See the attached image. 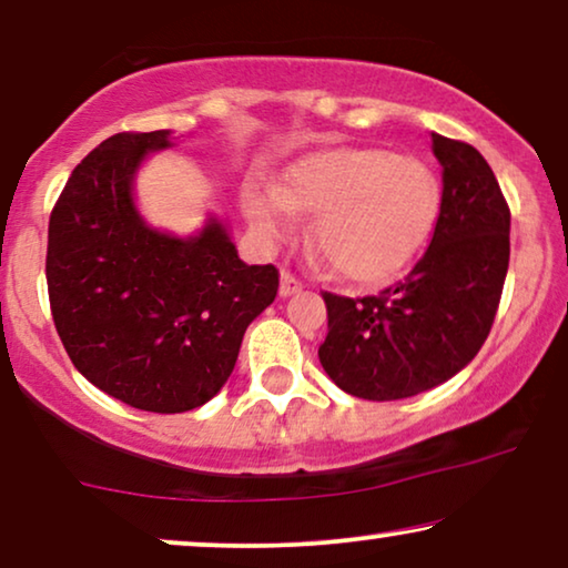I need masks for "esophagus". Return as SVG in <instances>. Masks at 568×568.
<instances>
[{"label":"esophagus","mask_w":568,"mask_h":568,"mask_svg":"<svg viewBox=\"0 0 568 568\" xmlns=\"http://www.w3.org/2000/svg\"><path fill=\"white\" fill-rule=\"evenodd\" d=\"M302 290V282L294 274H290V271H282V284H278V294L282 297H292L294 292Z\"/></svg>","instance_id":"34e87169"}]
</instances>
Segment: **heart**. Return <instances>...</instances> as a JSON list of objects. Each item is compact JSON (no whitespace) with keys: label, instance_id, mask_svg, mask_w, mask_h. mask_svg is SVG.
Masks as SVG:
<instances>
[{"label":"heart","instance_id":"obj_1","mask_svg":"<svg viewBox=\"0 0 568 568\" xmlns=\"http://www.w3.org/2000/svg\"><path fill=\"white\" fill-rule=\"evenodd\" d=\"M243 204L266 240L290 235L294 214H317L313 237L333 271L348 282L385 284L429 237L439 183L416 158L338 146L294 162L276 193L245 191Z\"/></svg>","mask_w":568,"mask_h":568}]
</instances>
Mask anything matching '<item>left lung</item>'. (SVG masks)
I'll return each instance as SVG.
<instances>
[{"mask_svg": "<svg viewBox=\"0 0 568 568\" xmlns=\"http://www.w3.org/2000/svg\"><path fill=\"white\" fill-rule=\"evenodd\" d=\"M442 204L410 274L367 297L323 292L328 336L317 348L341 390L400 400L457 375L480 352L509 268V206L476 146L432 134Z\"/></svg>", "mask_w": 568, "mask_h": 568, "instance_id": "1", "label": "left lung"}]
</instances>
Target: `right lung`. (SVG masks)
I'll use <instances>...</instances> for the list:
<instances>
[{
	"label": "right lung",
	"mask_w": 568,
	"mask_h": 568,
	"mask_svg": "<svg viewBox=\"0 0 568 568\" xmlns=\"http://www.w3.org/2000/svg\"><path fill=\"white\" fill-rule=\"evenodd\" d=\"M170 131L95 146L53 204L45 282L57 333L92 385L131 408L183 414L227 383L245 328L274 302L276 266H247L220 220L196 237L152 230L131 183Z\"/></svg>",
	"instance_id": "1"
}]
</instances>
